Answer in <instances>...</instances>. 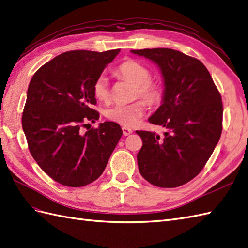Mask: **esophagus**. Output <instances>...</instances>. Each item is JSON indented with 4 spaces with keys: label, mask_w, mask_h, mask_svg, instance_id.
I'll return each mask as SVG.
<instances>
[{
    "label": "esophagus",
    "mask_w": 248,
    "mask_h": 248,
    "mask_svg": "<svg viewBox=\"0 0 248 248\" xmlns=\"http://www.w3.org/2000/svg\"><path fill=\"white\" fill-rule=\"evenodd\" d=\"M132 132H133L132 129L128 128V126H123V133H124V136H128V135L132 134Z\"/></svg>",
    "instance_id": "1"
}]
</instances>
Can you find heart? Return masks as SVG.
<instances>
[{
  "mask_svg": "<svg viewBox=\"0 0 248 248\" xmlns=\"http://www.w3.org/2000/svg\"><path fill=\"white\" fill-rule=\"evenodd\" d=\"M120 78L135 84L134 97H142L150 106H156L163 97L162 86L151 79V71L142 63L129 60L120 63L116 69ZM93 94L100 101H108L111 97L109 80L105 74L95 79ZM145 111V103L141 99L130 104H114L105 110V116L113 123L124 126L134 125L139 122Z\"/></svg>",
  "mask_w": 248,
  "mask_h": 248,
  "instance_id": "heart-1",
  "label": "heart"
}]
</instances>
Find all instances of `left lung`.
Returning a JSON list of instances; mask_svg holds the SVG:
<instances>
[{
    "label": "left lung",
    "mask_w": 248,
    "mask_h": 248,
    "mask_svg": "<svg viewBox=\"0 0 248 248\" xmlns=\"http://www.w3.org/2000/svg\"><path fill=\"white\" fill-rule=\"evenodd\" d=\"M159 67L164 82L162 105L149 118L168 131H136L142 139L137 154L143 178L159 187H177L198 175L222 133V98L203 63L169 48L131 50Z\"/></svg>",
    "instance_id": "left-lung-1"
}]
</instances>
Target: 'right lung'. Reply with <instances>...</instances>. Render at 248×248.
<instances>
[{"label": "right lung", "mask_w": 248, "mask_h": 248, "mask_svg": "<svg viewBox=\"0 0 248 248\" xmlns=\"http://www.w3.org/2000/svg\"><path fill=\"white\" fill-rule=\"evenodd\" d=\"M120 50H73L43 65L32 76L22 115L28 148L41 169L62 186L80 187L103 174L123 135L120 125L95 123L99 113L94 81Z\"/></svg>", "instance_id": "add662e5"}]
</instances>
